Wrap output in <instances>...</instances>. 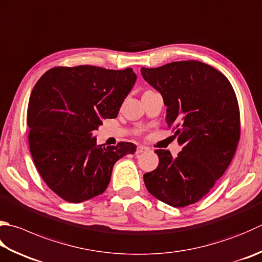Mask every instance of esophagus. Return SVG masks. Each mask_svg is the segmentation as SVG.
I'll use <instances>...</instances> for the list:
<instances>
[{
	"instance_id": "esophagus-1",
	"label": "esophagus",
	"mask_w": 262,
	"mask_h": 262,
	"mask_svg": "<svg viewBox=\"0 0 262 262\" xmlns=\"http://www.w3.org/2000/svg\"><path fill=\"white\" fill-rule=\"evenodd\" d=\"M147 150H149V148L146 146H138L137 147V154H141V152L147 151Z\"/></svg>"
}]
</instances>
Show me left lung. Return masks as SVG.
<instances>
[{
    "mask_svg": "<svg viewBox=\"0 0 262 262\" xmlns=\"http://www.w3.org/2000/svg\"><path fill=\"white\" fill-rule=\"evenodd\" d=\"M145 81L159 91L167 126L182 147L178 156L157 149L159 166L144 174L148 191L174 208L194 204L225 173L241 135L237 98L215 68L196 60L141 68Z\"/></svg>",
    "mask_w": 262,
    "mask_h": 262,
    "instance_id": "8db88e82",
    "label": "left lung"
}]
</instances>
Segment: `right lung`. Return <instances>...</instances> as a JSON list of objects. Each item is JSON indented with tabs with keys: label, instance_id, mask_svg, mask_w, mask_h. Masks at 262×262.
Masks as SVG:
<instances>
[{
	"label": "right lung",
	"instance_id": "add662e5",
	"mask_svg": "<svg viewBox=\"0 0 262 262\" xmlns=\"http://www.w3.org/2000/svg\"><path fill=\"white\" fill-rule=\"evenodd\" d=\"M137 81L132 68L54 67L44 73L29 98V149L38 173L52 191L71 203L102 194L113 166L136 151L131 142L98 145L93 131L117 117Z\"/></svg>",
	"mask_w": 262,
	"mask_h": 262
}]
</instances>
